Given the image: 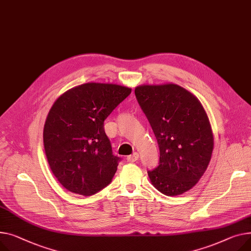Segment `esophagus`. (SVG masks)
I'll return each mask as SVG.
<instances>
[{
	"mask_svg": "<svg viewBox=\"0 0 251 251\" xmlns=\"http://www.w3.org/2000/svg\"><path fill=\"white\" fill-rule=\"evenodd\" d=\"M138 158H139V154L137 152H134L133 154L127 156V161H129V162H135L136 160H138Z\"/></svg>",
	"mask_w": 251,
	"mask_h": 251,
	"instance_id": "obj_1",
	"label": "esophagus"
}]
</instances>
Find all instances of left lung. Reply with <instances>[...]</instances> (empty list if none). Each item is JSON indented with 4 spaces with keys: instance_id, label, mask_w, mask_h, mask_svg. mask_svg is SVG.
Returning a JSON list of instances; mask_svg holds the SVG:
<instances>
[{
    "instance_id": "left-lung-1",
    "label": "left lung",
    "mask_w": 251,
    "mask_h": 251,
    "mask_svg": "<svg viewBox=\"0 0 251 251\" xmlns=\"http://www.w3.org/2000/svg\"><path fill=\"white\" fill-rule=\"evenodd\" d=\"M135 96L159 147V165L147 172L150 181L166 196L186 193L205 174L214 148L204 107L176 83L141 85Z\"/></svg>"
}]
</instances>
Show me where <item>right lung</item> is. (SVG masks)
Instances as JSON below:
<instances>
[{"mask_svg":"<svg viewBox=\"0 0 251 251\" xmlns=\"http://www.w3.org/2000/svg\"><path fill=\"white\" fill-rule=\"evenodd\" d=\"M131 89L87 82L63 93L49 110L44 150L54 176L68 191L92 196L111 182L120 157L112 152L104 121Z\"/></svg>","mask_w":251,"mask_h":251,"instance_id":"1","label":"right lung"}]
</instances>
